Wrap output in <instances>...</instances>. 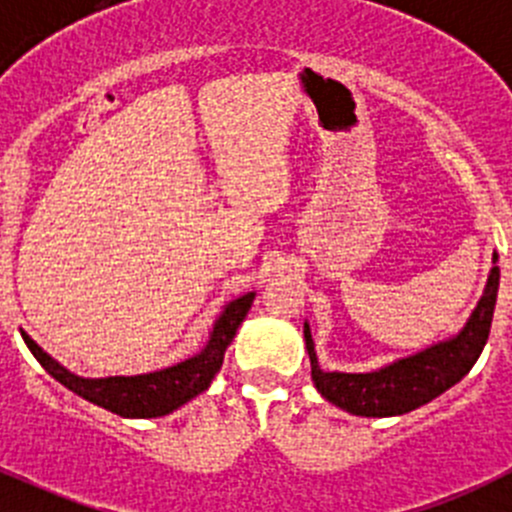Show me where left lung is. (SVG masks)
Returning <instances> with one entry per match:
<instances>
[{"label":"left lung","mask_w":512,"mask_h":512,"mask_svg":"<svg viewBox=\"0 0 512 512\" xmlns=\"http://www.w3.org/2000/svg\"><path fill=\"white\" fill-rule=\"evenodd\" d=\"M498 285L500 267L498 255L493 252V267L488 272L483 295L470 312L468 322L455 335L370 372L322 370L310 322H305V347L317 393L335 408L362 418H393L430 403L463 380L483 352L493 322Z\"/></svg>","instance_id":"obj_1"}]
</instances>
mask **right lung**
I'll list each match as a JSON object with an SVG mask.
<instances>
[{
    "mask_svg": "<svg viewBox=\"0 0 512 512\" xmlns=\"http://www.w3.org/2000/svg\"><path fill=\"white\" fill-rule=\"evenodd\" d=\"M255 292L235 297L222 307L217 320L212 322L210 337L197 355L177 362V365L162 367V370L142 372V375H109V377H82L74 375L64 365H59L49 352H44L27 332L22 330L29 352L39 360V365L49 372L64 388L77 393L79 398L99 405L122 418H162L175 413L192 398L205 393L210 382L220 372L225 350L235 340L237 327L242 325L250 312Z\"/></svg>",
    "mask_w": 512,
    "mask_h": 512,
    "instance_id": "obj_1",
    "label": "right lung"
}]
</instances>
